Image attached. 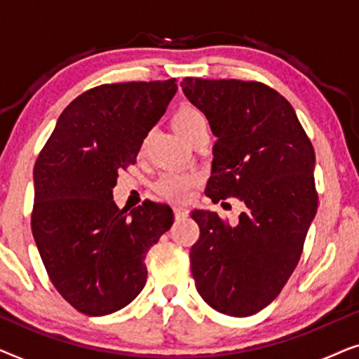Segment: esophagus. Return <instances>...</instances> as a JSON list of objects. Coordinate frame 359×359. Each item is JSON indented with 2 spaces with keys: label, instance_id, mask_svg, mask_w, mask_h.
Returning <instances> with one entry per match:
<instances>
[{
  "label": "esophagus",
  "instance_id": "esophagus-1",
  "mask_svg": "<svg viewBox=\"0 0 359 359\" xmlns=\"http://www.w3.org/2000/svg\"><path fill=\"white\" fill-rule=\"evenodd\" d=\"M189 210L186 205H175V217L176 219H186L188 217Z\"/></svg>",
  "mask_w": 359,
  "mask_h": 359
}]
</instances>
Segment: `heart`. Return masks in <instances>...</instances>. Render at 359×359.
Returning a JSON list of instances; mask_svg holds the SVG:
<instances>
[{"instance_id": "b5f03b06", "label": "heart", "mask_w": 359, "mask_h": 359, "mask_svg": "<svg viewBox=\"0 0 359 359\" xmlns=\"http://www.w3.org/2000/svg\"><path fill=\"white\" fill-rule=\"evenodd\" d=\"M203 126H208V121L198 107L184 104L175 112L173 127L184 140ZM198 181L199 176L194 171H166L155 181V191L165 198L183 201Z\"/></svg>"}]
</instances>
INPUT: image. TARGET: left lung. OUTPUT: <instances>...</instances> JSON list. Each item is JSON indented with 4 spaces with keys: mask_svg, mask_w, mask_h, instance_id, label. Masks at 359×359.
Here are the masks:
<instances>
[{
    "mask_svg": "<svg viewBox=\"0 0 359 359\" xmlns=\"http://www.w3.org/2000/svg\"><path fill=\"white\" fill-rule=\"evenodd\" d=\"M181 88L217 137L205 196L247 205L235 227L217 212H191L201 232L189 252L196 289L220 313L253 316L302 255L318 204L316 151L294 107L263 83L188 76Z\"/></svg>",
    "mask_w": 359,
    "mask_h": 359,
    "instance_id": "1",
    "label": "left lung"
}]
</instances>
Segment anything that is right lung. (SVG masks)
<instances>
[{"label":"right lung","mask_w":359,"mask_h":359,"mask_svg":"<svg viewBox=\"0 0 359 359\" xmlns=\"http://www.w3.org/2000/svg\"><path fill=\"white\" fill-rule=\"evenodd\" d=\"M176 90L175 78L91 88L63 109L34 165V240L53 286L85 316L139 296L147 253L173 225L170 205L144 201L127 212L112 188Z\"/></svg>","instance_id":"1"}]
</instances>
